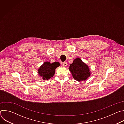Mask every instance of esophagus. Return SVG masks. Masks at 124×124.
Returning a JSON list of instances; mask_svg holds the SVG:
<instances>
[{
  "mask_svg": "<svg viewBox=\"0 0 124 124\" xmlns=\"http://www.w3.org/2000/svg\"><path fill=\"white\" fill-rule=\"evenodd\" d=\"M62 65H63V66L66 67V66H67V62H64L62 63Z\"/></svg>",
  "mask_w": 124,
  "mask_h": 124,
  "instance_id": "esophagus-1",
  "label": "esophagus"
}]
</instances>
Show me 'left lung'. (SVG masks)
<instances>
[{
    "instance_id": "8db88e82",
    "label": "left lung",
    "mask_w": 124,
    "mask_h": 124,
    "mask_svg": "<svg viewBox=\"0 0 124 124\" xmlns=\"http://www.w3.org/2000/svg\"><path fill=\"white\" fill-rule=\"evenodd\" d=\"M69 69L73 78L78 81H85L91 74L89 66L78 57L74 59L73 63L70 64Z\"/></svg>"
}]
</instances>
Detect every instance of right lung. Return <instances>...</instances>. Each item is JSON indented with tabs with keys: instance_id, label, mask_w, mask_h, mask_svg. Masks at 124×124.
I'll list each match as a JSON object with an SVG mask.
<instances>
[{
	"instance_id": "obj_1",
	"label": "right lung",
	"mask_w": 124,
	"mask_h": 124,
	"mask_svg": "<svg viewBox=\"0 0 124 124\" xmlns=\"http://www.w3.org/2000/svg\"><path fill=\"white\" fill-rule=\"evenodd\" d=\"M60 66L58 62L51 63L50 62H45L38 69V74L39 77L46 81L48 80L54 76L55 69Z\"/></svg>"
}]
</instances>
